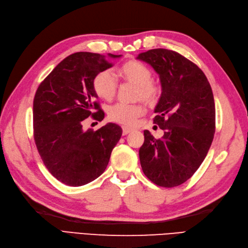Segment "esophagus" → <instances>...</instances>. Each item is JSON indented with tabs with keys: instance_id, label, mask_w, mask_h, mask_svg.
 I'll return each mask as SVG.
<instances>
[{
	"instance_id": "34e87169",
	"label": "esophagus",
	"mask_w": 248,
	"mask_h": 248,
	"mask_svg": "<svg viewBox=\"0 0 248 248\" xmlns=\"http://www.w3.org/2000/svg\"><path fill=\"white\" fill-rule=\"evenodd\" d=\"M130 132H132V128H129V127H123V134L124 135H127Z\"/></svg>"
}]
</instances>
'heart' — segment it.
<instances>
[{"label": "heart", "mask_w": 248, "mask_h": 248, "mask_svg": "<svg viewBox=\"0 0 248 248\" xmlns=\"http://www.w3.org/2000/svg\"><path fill=\"white\" fill-rule=\"evenodd\" d=\"M117 75L124 82L132 83L138 89L135 93L136 99H143L149 105H155L159 101L162 93V87L157 82L151 80L152 71L148 66L139 61L131 60L121 65ZM93 87L99 98L105 101L114 99L117 93L118 83L109 70H102L97 73L93 80ZM146 112L143 103H116L108 109V118L124 125H131Z\"/></svg>", "instance_id": "b5f03b06"}]
</instances>
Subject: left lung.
Listing matches in <instances>:
<instances>
[{
  "mask_svg": "<svg viewBox=\"0 0 248 248\" xmlns=\"http://www.w3.org/2000/svg\"><path fill=\"white\" fill-rule=\"evenodd\" d=\"M160 76L161 98L154 123L164 131L156 140L148 130L140 148L146 177L163 187L191 178L211 147L215 133V104L207 77L193 62L175 51L154 49L138 56Z\"/></svg>",
  "mask_w": 248,
  "mask_h": 248,
  "instance_id": "obj_1",
  "label": "left lung"
}]
</instances>
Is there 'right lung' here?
Masks as SVG:
<instances>
[{
	"label": "right lung",
	"instance_id": "add662e5",
	"mask_svg": "<svg viewBox=\"0 0 248 248\" xmlns=\"http://www.w3.org/2000/svg\"><path fill=\"white\" fill-rule=\"evenodd\" d=\"M112 66L104 55L77 52L62 60L36 91L33 127L37 150L48 170L67 186H81L101 175L123 134L116 124L97 131L83 130V120L89 116L98 121L104 118L93 80Z\"/></svg>",
	"mask_w": 248,
	"mask_h": 248
}]
</instances>
